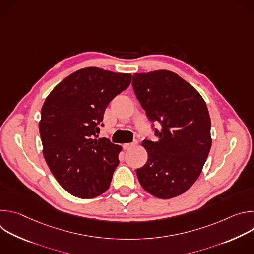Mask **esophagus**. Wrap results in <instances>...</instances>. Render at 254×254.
<instances>
[{
  "label": "esophagus",
  "mask_w": 254,
  "mask_h": 254,
  "mask_svg": "<svg viewBox=\"0 0 254 254\" xmlns=\"http://www.w3.org/2000/svg\"><path fill=\"white\" fill-rule=\"evenodd\" d=\"M137 143V140L136 139H134L132 142H129V143H125L124 144V149L125 150H129V149H131L133 146H134V144H136Z\"/></svg>",
  "instance_id": "obj_1"
}]
</instances>
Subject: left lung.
Here are the masks:
<instances>
[{
    "mask_svg": "<svg viewBox=\"0 0 254 254\" xmlns=\"http://www.w3.org/2000/svg\"><path fill=\"white\" fill-rule=\"evenodd\" d=\"M131 84L159 137L142 140L149 158L135 170L139 183L160 199L183 194L200 176L211 149L207 105L192 85L168 70L134 73Z\"/></svg>",
    "mask_w": 254,
    "mask_h": 254,
    "instance_id": "obj_1",
    "label": "left lung"
}]
</instances>
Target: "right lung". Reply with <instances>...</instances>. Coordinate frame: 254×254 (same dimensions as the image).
Instances as JSON below:
<instances>
[{"mask_svg":"<svg viewBox=\"0 0 254 254\" xmlns=\"http://www.w3.org/2000/svg\"><path fill=\"white\" fill-rule=\"evenodd\" d=\"M131 74L87 67L62 80L47 96L39 131L45 161L68 193L90 199L104 193L122 147L98 138L106 106L130 84Z\"/></svg>","mask_w":254,"mask_h":254,"instance_id":"1","label":"right lung"}]
</instances>
